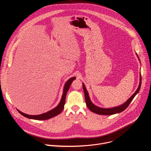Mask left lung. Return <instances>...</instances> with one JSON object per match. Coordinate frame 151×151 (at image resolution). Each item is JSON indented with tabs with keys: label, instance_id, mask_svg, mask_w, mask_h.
I'll return each mask as SVG.
<instances>
[{
	"label": "left lung",
	"instance_id": "1",
	"mask_svg": "<svg viewBox=\"0 0 151 151\" xmlns=\"http://www.w3.org/2000/svg\"><path fill=\"white\" fill-rule=\"evenodd\" d=\"M137 57H138V55H137ZM141 83H142V77H141V74H140V83H139V87H138L137 90L136 91V92L132 96V97L130 98H129L128 100L126 102H125L123 104H122L119 106H117V107H112V108H109V109L101 108V107H99L94 105L91 101L90 97H89L88 93L87 90H86V88L85 87L84 84L83 83L82 86H83V91H84V94H85V99L86 104H87V107H88V109L91 111H92L93 112L96 113L97 114L104 115H114L115 114L120 113V112H122L123 111H124L127 108V107L128 106V105L130 104V103L132 102V101L133 100V99H134L135 96L139 93V91L140 89Z\"/></svg>",
	"mask_w": 151,
	"mask_h": 151
}]
</instances>
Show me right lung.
I'll list each match as a JSON object with an SVG mask.
<instances>
[{
  "mask_svg": "<svg viewBox=\"0 0 151 151\" xmlns=\"http://www.w3.org/2000/svg\"><path fill=\"white\" fill-rule=\"evenodd\" d=\"M75 77H73L70 78L64 85V90H63V96L61 97V99L60 100V103L58 104V106L55 107L54 109L46 112L43 114H40V115H27L26 114H24L23 112H20L19 110L17 109V111H18V112L22 115L23 116L28 118L29 119H36V120H46V119H50L52 117H54L55 116H57V115H58L59 114H60L63 108H64V106L65 104V101H66V96L67 94V92L68 91L70 86L72 83V82L73 81V80L75 79Z\"/></svg>",
  "mask_w": 151,
  "mask_h": 151,
  "instance_id": "1",
  "label": "right lung"
}]
</instances>
